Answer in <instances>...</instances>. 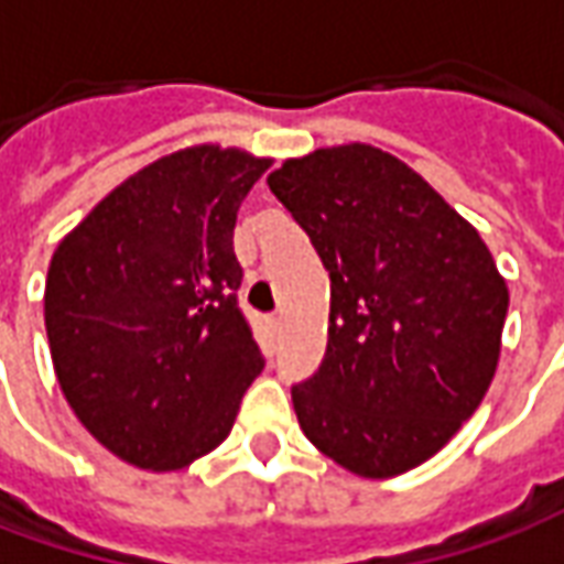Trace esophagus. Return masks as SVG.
Returning <instances> with one entry per match:
<instances>
[{
    "label": "esophagus",
    "mask_w": 564,
    "mask_h": 564,
    "mask_svg": "<svg viewBox=\"0 0 564 564\" xmlns=\"http://www.w3.org/2000/svg\"><path fill=\"white\" fill-rule=\"evenodd\" d=\"M265 323H269V329H271V332L281 329V319H278V317H269V319H265Z\"/></svg>",
    "instance_id": "34e87169"
}]
</instances>
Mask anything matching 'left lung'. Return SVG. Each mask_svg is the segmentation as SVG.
Listing matches in <instances>:
<instances>
[{
	"mask_svg": "<svg viewBox=\"0 0 564 564\" xmlns=\"http://www.w3.org/2000/svg\"><path fill=\"white\" fill-rule=\"evenodd\" d=\"M269 186L332 281L323 366L293 387L299 425L359 477L411 471L484 402L508 283L471 223L371 144L286 160Z\"/></svg>",
	"mask_w": 564,
	"mask_h": 564,
	"instance_id": "left-lung-1",
	"label": "left lung"
}]
</instances>
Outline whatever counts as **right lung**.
I'll list each match as a JSON object with an SVG mask.
<instances>
[{
	"label": "right lung",
	"instance_id": "obj_1",
	"mask_svg": "<svg viewBox=\"0 0 564 564\" xmlns=\"http://www.w3.org/2000/svg\"><path fill=\"white\" fill-rule=\"evenodd\" d=\"M271 160L177 150L111 189L59 241L44 326L66 402L135 468L220 447L265 359L238 307L235 217Z\"/></svg>",
	"mask_w": 564,
	"mask_h": 564
}]
</instances>
